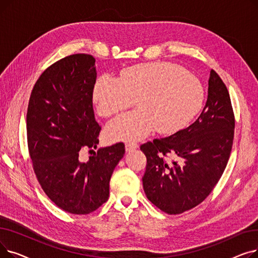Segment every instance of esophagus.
<instances>
[{"mask_svg":"<svg viewBox=\"0 0 258 258\" xmlns=\"http://www.w3.org/2000/svg\"><path fill=\"white\" fill-rule=\"evenodd\" d=\"M138 147H139V145L137 143H135V142H131V143L125 144L126 152H132L134 150H136V148H138Z\"/></svg>","mask_w":258,"mask_h":258,"instance_id":"obj_1","label":"esophagus"}]
</instances>
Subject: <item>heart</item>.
Wrapping results in <instances>:
<instances>
[{
    "mask_svg": "<svg viewBox=\"0 0 258 258\" xmlns=\"http://www.w3.org/2000/svg\"><path fill=\"white\" fill-rule=\"evenodd\" d=\"M204 96L196 76L165 61L130 67L119 78L102 76L93 90L97 112L104 117L126 110L136 98L139 108L107 125L106 136L113 141L138 140L155 128L160 134L177 133L200 112Z\"/></svg>",
    "mask_w": 258,
    "mask_h": 258,
    "instance_id": "obj_1",
    "label": "heart"
}]
</instances>
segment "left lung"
Segmentation results:
<instances>
[{
    "mask_svg": "<svg viewBox=\"0 0 258 258\" xmlns=\"http://www.w3.org/2000/svg\"><path fill=\"white\" fill-rule=\"evenodd\" d=\"M208 86L206 104L191 125L140 146L147 161L145 195L168 214L201 204L220 181L231 154L235 119L229 92L214 70Z\"/></svg>",
    "mask_w": 258,
    "mask_h": 258,
    "instance_id": "8db88e82",
    "label": "left lung"
}]
</instances>
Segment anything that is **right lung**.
Returning a JSON list of instances; mask_svg holds the SVG:
<instances>
[{
	"instance_id": "obj_1",
	"label": "right lung",
	"mask_w": 258,
	"mask_h": 258,
	"mask_svg": "<svg viewBox=\"0 0 258 258\" xmlns=\"http://www.w3.org/2000/svg\"><path fill=\"white\" fill-rule=\"evenodd\" d=\"M95 58L72 54L54 62L32 89L27 110V142L36 179L48 198L73 214L97 210L110 197V180L125 153L119 142L100 148L101 126L93 108ZM93 156L80 161V152Z\"/></svg>"
}]
</instances>
